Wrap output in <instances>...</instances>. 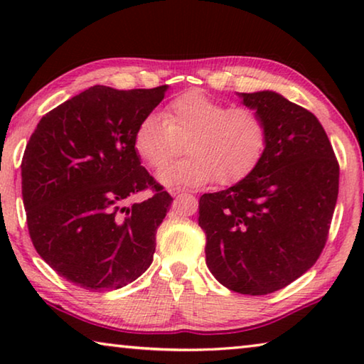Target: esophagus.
Masks as SVG:
<instances>
[{
  "label": "esophagus",
  "instance_id": "34e87169",
  "mask_svg": "<svg viewBox=\"0 0 364 364\" xmlns=\"http://www.w3.org/2000/svg\"><path fill=\"white\" fill-rule=\"evenodd\" d=\"M171 196H173V197H180V196H183V193H176V191H173V193H171Z\"/></svg>",
  "mask_w": 364,
  "mask_h": 364
}]
</instances>
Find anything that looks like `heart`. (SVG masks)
<instances>
[{"label":"heart","mask_w":364,"mask_h":364,"mask_svg":"<svg viewBox=\"0 0 364 364\" xmlns=\"http://www.w3.org/2000/svg\"><path fill=\"white\" fill-rule=\"evenodd\" d=\"M189 158L164 166L181 151ZM268 146V125L254 109L230 107L202 91H188L151 114L134 133V151L159 181L168 188H197L213 180L232 184L262 162Z\"/></svg>","instance_id":"obj_1"}]
</instances>
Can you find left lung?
Listing matches in <instances>:
<instances>
[{
    "mask_svg": "<svg viewBox=\"0 0 364 364\" xmlns=\"http://www.w3.org/2000/svg\"><path fill=\"white\" fill-rule=\"evenodd\" d=\"M268 125L262 162L234 186L199 199L205 262L220 284L267 295L321 255L338 194V162L310 110L274 91L241 93Z\"/></svg>",
    "mask_w": 364,
    "mask_h": 364,
    "instance_id": "obj_1",
    "label": "left lung"
}]
</instances>
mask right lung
<instances>
[{"mask_svg": "<svg viewBox=\"0 0 364 364\" xmlns=\"http://www.w3.org/2000/svg\"><path fill=\"white\" fill-rule=\"evenodd\" d=\"M168 86L96 85L48 112L22 159L28 234L59 276L86 291H115L152 263L171 196L134 151V133ZM146 188L153 196L129 204Z\"/></svg>", "mask_w": 364, "mask_h": 364, "instance_id": "right-lung-1", "label": "right lung"}]
</instances>
